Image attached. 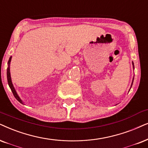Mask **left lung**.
<instances>
[{
  "label": "left lung",
  "instance_id": "8db88e82",
  "mask_svg": "<svg viewBox=\"0 0 148 148\" xmlns=\"http://www.w3.org/2000/svg\"><path fill=\"white\" fill-rule=\"evenodd\" d=\"M134 65V64H133ZM133 80H134V78H133ZM132 83H133V80H132Z\"/></svg>",
  "mask_w": 148,
  "mask_h": 148
}]
</instances>
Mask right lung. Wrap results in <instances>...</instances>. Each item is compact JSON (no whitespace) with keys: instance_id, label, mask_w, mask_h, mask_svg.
I'll return each instance as SVG.
<instances>
[{"instance_id":"1","label":"right lung","mask_w":148,"mask_h":148,"mask_svg":"<svg viewBox=\"0 0 148 148\" xmlns=\"http://www.w3.org/2000/svg\"><path fill=\"white\" fill-rule=\"evenodd\" d=\"M11 59H12V57H11L10 58H9V61H8V64H9L8 65H9V67H8V68H7V81H8L9 86V87H10L11 90H12V91L13 94H14V97H15V98H16V100H17L19 101V102H20V103H22V100H20V98H19V96H18V94H17L16 91V90H15V89H14V86H13V84H12V79H11V76H10V70H9V64H10Z\"/></svg>"}]
</instances>
